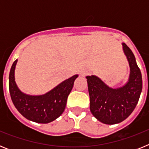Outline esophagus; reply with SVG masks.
<instances>
[{
	"label": "esophagus",
	"instance_id": "esophagus-1",
	"mask_svg": "<svg viewBox=\"0 0 149 149\" xmlns=\"http://www.w3.org/2000/svg\"><path fill=\"white\" fill-rule=\"evenodd\" d=\"M88 74H89V71L86 70V69H84V70H83L82 72H81V76H86Z\"/></svg>",
	"mask_w": 149,
	"mask_h": 149
}]
</instances>
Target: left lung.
Returning a JSON list of instances; mask_svg holds the SVG:
<instances>
[{"label":"left lung","instance_id":"obj_1","mask_svg":"<svg viewBox=\"0 0 149 149\" xmlns=\"http://www.w3.org/2000/svg\"><path fill=\"white\" fill-rule=\"evenodd\" d=\"M123 45L130 65L128 82L122 87L113 89L96 76H87L90 111L96 119L107 125H114L126 119L136 107L141 94L143 80L140 69L131 50Z\"/></svg>","mask_w":149,"mask_h":149}]
</instances>
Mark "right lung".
<instances>
[{
  "mask_svg": "<svg viewBox=\"0 0 149 149\" xmlns=\"http://www.w3.org/2000/svg\"><path fill=\"white\" fill-rule=\"evenodd\" d=\"M16 63L17 60L13 63L9 77L10 96L15 108L26 119L38 123H49L57 119L65 110L68 96L78 75L67 79L42 95H28L22 93L15 84Z\"/></svg>",
  "mask_w": 149,
  "mask_h": 149,
  "instance_id": "add662e5",
  "label": "right lung"
}]
</instances>
